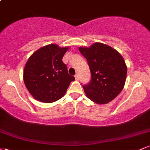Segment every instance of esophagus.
Segmentation results:
<instances>
[{"label":"esophagus","mask_w":150,"mask_h":150,"mask_svg":"<svg viewBox=\"0 0 150 150\" xmlns=\"http://www.w3.org/2000/svg\"><path fill=\"white\" fill-rule=\"evenodd\" d=\"M75 79H76V80H78L79 79H80V77H79L78 74H76V75H75Z\"/></svg>","instance_id":"1"}]
</instances>
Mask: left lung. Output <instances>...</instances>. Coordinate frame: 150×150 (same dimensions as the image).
<instances>
[{
	"mask_svg": "<svg viewBox=\"0 0 150 150\" xmlns=\"http://www.w3.org/2000/svg\"><path fill=\"white\" fill-rule=\"evenodd\" d=\"M91 73L90 82L82 85L86 96L99 104L114 99L125 85L127 66L121 55L111 46L95 43L90 47H80Z\"/></svg>",
	"mask_w": 150,
	"mask_h": 150,
	"instance_id": "8db88e82",
	"label": "left lung"
}]
</instances>
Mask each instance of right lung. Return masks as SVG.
Instances as JSON below:
<instances>
[{
    "instance_id": "1",
    "label": "right lung",
    "mask_w": 150,
    "mask_h": 150,
    "mask_svg": "<svg viewBox=\"0 0 150 150\" xmlns=\"http://www.w3.org/2000/svg\"><path fill=\"white\" fill-rule=\"evenodd\" d=\"M68 49L49 44L38 49L28 59L23 79L35 99L44 103L57 101L65 95L70 82L75 80L62 61Z\"/></svg>"
}]
</instances>
